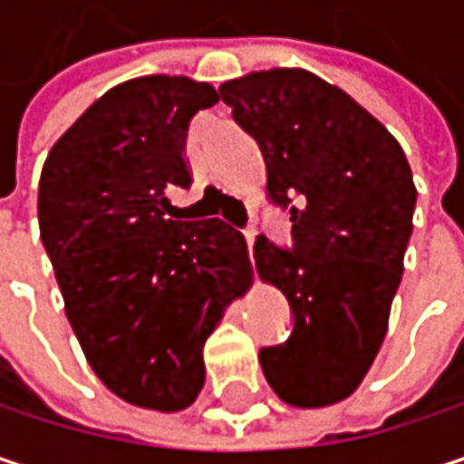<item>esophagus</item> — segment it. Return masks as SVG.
<instances>
[{
	"label": "esophagus",
	"instance_id": "34e87169",
	"mask_svg": "<svg viewBox=\"0 0 464 464\" xmlns=\"http://www.w3.org/2000/svg\"><path fill=\"white\" fill-rule=\"evenodd\" d=\"M241 233H244V238H246V246H249V257H252V244H255V228L252 226H246V228H241Z\"/></svg>",
	"mask_w": 464,
	"mask_h": 464
}]
</instances>
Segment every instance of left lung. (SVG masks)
I'll return each mask as SVG.
<instances>
[{
  "mask_svg": "<svg viewBox=\"0 0 464 464\" xmlns=\"http://www.w3.org/2000/svg\"><path fill=\"white\" fill-rule=\"evenodd\" d=\"M233 121L257 141L268 204L290 215V246L255 238L257 274L290 304L293 330L260 349L290 406L343 401L368 373L403 276L417 188L403 147L341 88L304 69L220 85Z\"/></svg>",
  "mask_w": 464,
  "mask_h": 464,
  "instance_id": "1",
  "label": "left lung"
}]
</instances>
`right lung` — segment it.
<instances>
[{
	"mask_svg": "<svg viewBox=\"0 0 464 464\" xmlns=\"http://www.w3.org/2000/svg\"><path fill=\"white\" fill-rule=\"evenodd\" d=\"M218 102L188 77L129 80L53 144L40 177V233L69 324L104 387L141 409L196 401L204 343L249 274L228 223L169 215L166 190L193 182L188 126Z\"/></svg>",
	"mask_w": 464,
	"mask_h": 464,
	"instance_id": "right-lung-1",
	"label": "right lung"
}]
</instances>
